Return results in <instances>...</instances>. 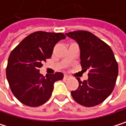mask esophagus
I'll return each mask as SVG.
<instances>
[{"mask_svg":"<svg viewBox=\"0 0 126 126\" xmlns=\"http://www.w3.org/2000/svg\"><path fill=\"white\" fill-rule=\"evenodd\" d=\"M69 77H70V76H67V75H64V79H68Z\"/></svg>","mask_w":126,"mask_h":126,"instance_id":"34e87169","label":"esophagus"}]
</instances>
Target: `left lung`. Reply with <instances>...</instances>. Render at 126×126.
Returning a JSON list of instances; mask_svg holds the SVG:
<instances>
[{
  "mask_svg": "<svg viewBox=\"0 0 126 126\" xmlns=\"http://www.w3.org/2000/svg\"><path fill=\"white\" fill-rule=\"evenodd\" d=\"M79 46L80 64L84 71L89 70L83 82L77 78L79 88L71 91L73 99L85 107L102 103L114 88L118 64L110 47L90 32L79 30L65 34Z\"/></svg>",
  "mask_w": 126,
  "mask_h": 126,
  "instance_id": "obj_1",
  "label": "left lung"
}]
</instances>
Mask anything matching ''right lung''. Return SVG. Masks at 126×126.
<instances>
[{
  "label": "right lung",
  "instance_id": "1",
  "mask_svg": "<svg viewBox=\"0 0 126 126\" xmlns=\"http://www.w3.org/2000/svg\"><path fill=\"white\" fill-rule=\"evenodd\" d=\"M65 38L63 33L35 32L11 52L6 78L12 94L21 103L38 107L50 98L55 82L62 80L64 75L57 72L45 77L39 68L51 57L56 44Z\"/></svg>",
  "mask_w": 126,
  "mask_h": 126
}]
</instances>
